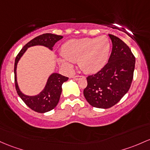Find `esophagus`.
Listing matches in <instances>:
<instances>
[{
  "mask_svg": "<svg viewBox=\"0 0 150 150\" xmlns=\"http://www.w3.org/2000/svg\"><path fill=\"white\" fill-rule=\"evenodd\" d=\"M81 78H84V77L80 76V75H76V76H74V77H73V78L75 79V80H80V79Z\"/></svg>",
  "mask_w": 150,
  "mask_h": 150,
  "instance_id": "obj_1",
  "label": "esophagus"
}]
</instances>
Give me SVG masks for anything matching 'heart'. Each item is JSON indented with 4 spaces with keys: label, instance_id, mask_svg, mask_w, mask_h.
<instances>
[{
    "label": "heart",
    "instance_id": "obj_1",
    "mask_svg": "<svg viewBox=\"0 0 150 150\" xmlns=\"http://www.w3.org/2000/svg\"><path fill=\"white\" fill-rule=\"evenodd\" d=\"M110 49V40L105 36L73 39L62 46L61 53L64 57H60L58 60L67 69L72 68V62H78L85 73H95L107 64Z\"/></svg>",
    "mask_w": 150,
    "mask_h": 150
}]
</instances>
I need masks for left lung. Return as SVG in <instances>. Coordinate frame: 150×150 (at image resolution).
I'll use <instances>...</instances> for the list:
<instances>
[{
  "label": "left lung",
  "mask_w": 150,
  "mask_h": 150,
  "mask_svg": "<svg viewBox=\"0 0 150 150\" xmlns=\"http://www.w3.org/2000/svg\"><path fill=\"white\" fill-rule=\"evenodd\" d=\"M112 49L108 63L100 71L87 78L83 94L93 107L108 109L127 93L133 79L135 57L121 39L109 34Z\"/></svg>",
  "instance_id": "obj_1"
}]
</instances>
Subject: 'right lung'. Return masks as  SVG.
Wrapping results in <instances>:
<instances>
[{
  "instance_id": "1",
  "label": "right lung",
  "mask_w": 150,
  "mask_h": 150,
  "mask_svg": "<svg viewBox=\"0 0 150 150\" xmlns=\"http://www.w3.org/2000/svg\"><path fill=\"white\" fill-rule=\"evenodd\" d=\"M63 36L52 33H45L38 36L28 42L23 47L22 50L18 54L15 60V85H16V89L17 90L18 95L30 109L37 112H47L54 109L57 106L62 93V85L68 80V78L63 76L57 72H52L47 78L45 88L42 89V91L37 95H28L21 91L18 83V63L29 47L40 45L47 47L49 50L52 51L53 50L52 47L55 45V44L58 40H61Z\"/></svg>"
}]
</instances>
